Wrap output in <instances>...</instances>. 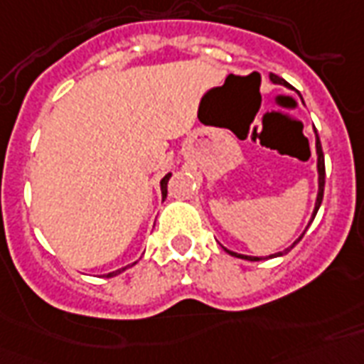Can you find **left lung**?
I'll return each instance as SVG.
<instances>
[{"mask_svg":"<svg viewBox=\"0 0 364 364\" xmlns=\"http://www.w3.org/2000/svg\"><path fill=\"white\" fill-rule=\"evenodd\" d=\"M269 80L273 81V83H279V85H284V87H290L287 81L283 80V77H279V75L275 74H269ZM292 89V87H290ZM315 148H317V173H319V191H317V201H315V208H314V216H311V222H314L315 214H317V210H319L321 207V201H323V191H325V156H323V148H321V140H319V134H317V131H315ZM309 222V224H311ZM306 233V232H304ZM304 233L300 235V237L294 241V243L290 245L289 249H284L283 252H277V255H272L269 258H275V256H283L287 255V252H290V250L296 247V243L300 241V239L304 237ZM228 250V249H226ZM232 256H237V258H243V260H250V262H258L262 260V258H258V256H245V255H237V252H232V250H228Z\"/></svg>","mask_w":364,"mask_h":364,"instance_id":"1","label":"left lung"}]
</instances>
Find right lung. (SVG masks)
<instances>
[{
	"mask_svg": "<svg viewBox=\"0 0 364 364\" xmlns=\"http://www.w3.org/2000/svg\"><path fill=\"white\" fill-rule=\"evenodd\" d=\"M168 178H171V174H167V176H165V178L161 180V193H163V199L167 197V182H168ZM127 267H131V266H125V267H121V269H115V272L108 273L106 277H114V275H119L121 272H125Z\"/></svg>",
	"mask_w": 364,
	"mask_h": 364,
	"instance_id": "obj_1",
	"label": "right lung"
}]
</instances>
